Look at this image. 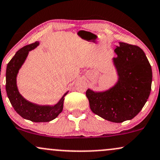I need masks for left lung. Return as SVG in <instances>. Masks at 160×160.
<instances>
[{
	"label": "left lung",
	"instance_id": "left-lung-1",
	"mask_svg": "<svg viewBox=\"0 0 160 160\" xmlns=\"http://www.w3.org/2000/svg\"><path fill=\"white\" fill-rule=\"evenodd\" d=\"M113 58L118 80L103 92L88 89L86 96L92 112L106 120L121 123L138 115L151 91L152 68L143 51L137 45L119 42Z\"/></svg>",
	"mask_w": 160,
	"mask_h": 160
}]
</instances>
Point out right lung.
I'll list each match as a JSON object with an SVG mask.
<instances>
[{
    "instance_id": "right-lung-1",
    "label": "right lung",
    "mask_w": 160,
    "mask_h": 160,
    "mask_svg": "<svg viewBox=\"0 0 160 160\" xmlns=\"http://www.w3.org/2000/svg\"><path fill=\"white\" fill-rule=\"evenodd\" d=\"M39 45L38 42L20 48L8 64L6 71L7 94L14 110L21 117L33 122H48L52 121L62 112L64 96L54 106H40L24 99L19 92L17 86V76L23 64L29 51Z\"/></svg>"
}]
</instances>
